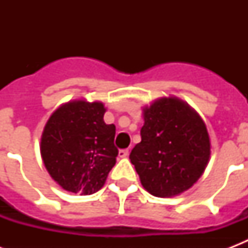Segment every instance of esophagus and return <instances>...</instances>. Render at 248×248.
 <instances>
[{
  "label": "esophagus",
  "mask_w": 248,
  "mask_h": 248,
  "mask_svg": "<svg viewBox=\"0 0 248 248\" xmlns=\"http://www.w3.org/2000/svg\"><path fill=\"white\" fill-rule=\"evenodd\" d=\"M128 153H130V152H128V149H120V152H118V155H120L121 158H126V157L128 155Z\"/></svg>",
  "instance_id": "esophagus-1"
}]
</instances>
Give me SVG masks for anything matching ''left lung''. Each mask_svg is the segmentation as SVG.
<instances>
[{
	"label": "left lung",
	"instance_id": "1",
	"mask_svg": "<svg viewBox=\"0 0 248 248\" xmlns=\"http://www.w3.org/2000/svg\"><path fill=\"white\" fill-rule=\"evenodd\" d=\"M141 141L130 153L140 181L155 197L189 189L210 158V138L201 117L176 97H163L144 109Z\"/></svg>",
	"mask_w": 248,
	"mask_h": 248
}]
</instances>
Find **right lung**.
<instances>
[{"instance_id": "add662e5", "label": "right lung", "mask_w": 248, "mask_h": 248, "mask_svg": "<svg viewBox=\"0 0 248 248\" xmlns=\"http://www.w3.org/2000/svg\"><path fill=\"white\" fill-rule=\"evenodd\" d=\"M101 103L72 101L52 113L41 138V155L51 177L72 193L93 194L116 165V126L104 122Z\"/></svg>"}]
</instances>
